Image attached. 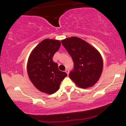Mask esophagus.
I'll list each match as a JSON object with an SVG mask.
<instances>
[{"instance_id":"34e87169","label":"esophagus","mask_w":126,"mask_h":126,"mask_svg":"<svg viewBox=\"0 0 126 126\" xmlns=\"http://www.w3.org/2000/svg\"><path fill=\"white\" fill-rule=\"evenodd\" d=\"M65 72H66V73H67V75H69V70H68V69H66V70H65Z\"/></svg>"}]
</instances>
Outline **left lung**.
I'll return each instance as SVG.
<instances>
[{"label":"left lung","mask_w":126,"mask_h":126,"mask_svg":"<svg viewBox=\"0 0 126 126\" xmlns=\"http://www.w3.org/2000/svg\"><path fill=\"white\" fill-rule=\"evenodd\" d=\"M62 44L74 62L69 77L81 88L94 86L103 70V60L99 52L82 39L72 37L62 40Z\"/></svg>","instance_id":"left-lung-1"}]
</instances>
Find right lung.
Returning <instances> with one entry per match:
<instances>
[{
  "label": "right lung",
  "mask_w": 126,
  "mask_h": 126,
  "mask_svg": "<svg viewBox=\"0 0 126 126\" xmlns=\"http://www.w3.org/2000/svg\"><path fill=\"white\" fill-rule=\"evenodd\" d=\"M59 40L45 39L33 49L27 63L28 75L34 86L42 92L53 94L60 87L61 82L67 76L60 71L53 57L60 47Z\"/></svg>",
  "instance_id": "1"
}]
</instances>
